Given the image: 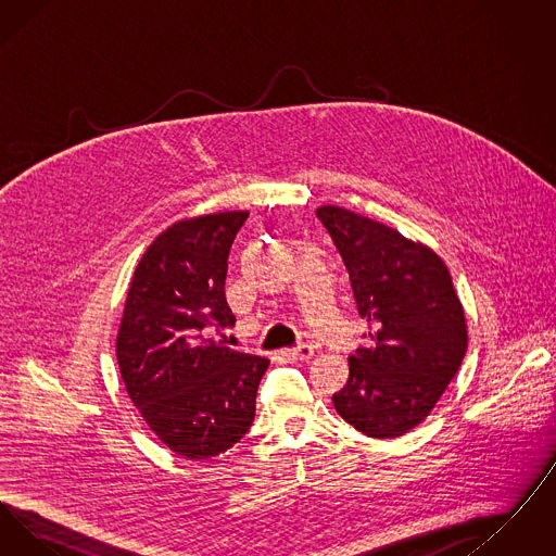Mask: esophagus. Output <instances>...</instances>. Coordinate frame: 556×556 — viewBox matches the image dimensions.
<instances>
[{
  "instance_id": "1",
  "label": "esophagus",
  "mask_w": 556,
  "mask_h": 556,
  "mask_svg": "<svg viewBox=\"0 0 556 556\" xmlns=\"http://www.w3.org/2000/svg\"><path fill=\"white\" fill-rule=\"evenodd\" d=\"M286 354L293 361H311L315 356V348L311 344H300L298 348L286 350Z\"/></svg>"
}]
</instances>
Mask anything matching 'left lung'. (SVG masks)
I'll return each instance as SVG.
<instances>
[{
	"instance_id": "1",
	"label": "left lung",
	"mask_w": 556,
	"mask_h": 556,
	"mask_svg": "<svg viewBox=\"0 0 556 556\" xmlns=\"http://www.w3.org/2000/svg\"><path fill=\"white\" fill-rule=\"evenodd\" d=\"M342 254L369 344L348 358L333 394L345 424L369 438H397L424 424L467 352V318L446 263L421 241L369 216L320 206Z\"/></svg>"
}]
</instances>
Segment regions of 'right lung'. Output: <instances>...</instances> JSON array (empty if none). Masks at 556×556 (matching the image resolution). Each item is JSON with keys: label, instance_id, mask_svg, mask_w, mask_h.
<instances>
[{"label": "right lung", "instance_id": "add662e5", "mask_svg": "<svg viewBox=\"0 0 556 556\" xmlns=\"http://www.w3.org/2000/svg\"><path fill=\"white\" fill-rule=\"evenodd\" d=\"M248 216L211 212L164 229L135 266L116 336L121 377L141 419L189 460L218 456L248 433L268 369L265 356L202 333L236 323L225 277Z\"/></svg>", "mask_w": 556, "mask_h": 556}]
</instances>
